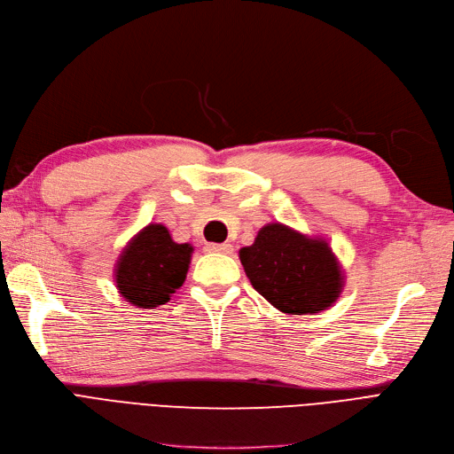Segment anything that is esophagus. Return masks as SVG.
I'll return each mask as SVG.
<instances>
[{
  "mask_svg": "<svg viewBox=\"0 0 454 454\" xmlns=\"http://www.w3.org/2000/svg\"><path fill=\"white\" fill-rule=\"evenodd\" d=\"M205 249L207 252H210V254H231L232 252V246L231 244H214V242H210V244H207L205 246Z\"/></svg>",
  "mask_w": 454,
  "mask_h": 454,
  "instance_id": "34e87169",
  "label": "esophagus"
}]
</instances>
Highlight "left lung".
I'll return each mask as SVG.
<instances>
[{
    "label": "left lung",
    "mask_w": 454,
    "mask_h": 454,
    "mask_svg": "<svg viewBox=\"0 0 454 454\" xmlns=\"http://www.w3.org/2000/svg\"><path fill=\"white\" fill-rule=\"evenodd\" d=\"M240 262L254 289L287 316L319 314L341 294L346 279L333 247L284 223H267Z\"/></svg>",
    "instance_id": "obj_1"
}]
</instances>
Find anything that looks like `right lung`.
I'll return each mask as SVG.
<instances>
[{"label":"right lung","instance_id":"add662e5","mask_svg":"<svg viewBox=\"0 0 454 454\" xmlns=\"http://www.w3.org/2000/svg\"><path fill=\"white\" fill-rule=\"evenodd\" d=\"M193 246L178 244L161 223L140 229L116 261L114 284L121 299L137 308H158L185 281Z\"/></svg>","mask_w":454,"mask_h":454}]
</instances>
